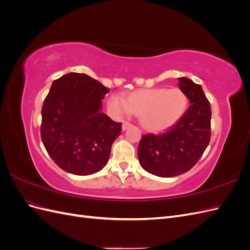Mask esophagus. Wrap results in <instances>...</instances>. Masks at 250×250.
<instances>
[{
	"label": "esophagus",
	"instance_id": "obj_1",
	"mask_svg": "<svg viewBox=\"0 0 250 250\" xmlns=\"http://www.w3.org/2000/svg\"><path fill=\"white\" fill-rule=\"evenodd\" d=\"M131 126V123H129V122H127V121H124L123 122V124H122V129L123 130H126L128 127H130Z\"/></svg>",
	"mask_w": 250,
	"mask_h": 250
}]
</instances>
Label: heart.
Masks as SVG:
<instances>
[{"label": "heart", "mask_w": 250, "mask_h": 250, "mask_svg": "<svg viewBox=\"0 0 250 250\" xmlns=\"http://www.w3.org/2000/svg\"><path fill=\"white\" fill-rule=\"evenodd\" d=\"M107 106L116 116L140 115L142 125L148 130L160 131L175 124L188 107V97L179 87L143 88L133 90L127 99L112 94Z\"/></svg>", "instance_id": "1"}]
</instances>
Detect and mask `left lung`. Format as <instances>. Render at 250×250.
<instances>
[{
    "mask_svg": "<svg viewBox=\"0 0 250 250\" xmlns=\"http://www.w3.org/2000/svg\"><path fill=\"white\" fill-rule=\"evenodd\" d=\"M179 88L191 105L177 122L160 134H144L139 144L140 164L160 177H173L191 170L210 140V104L200 84L179 78Z\"/></svg>",
    "mask_w": 250,
    "mask_h": 250,
    "instance_id": "obj_1",
    "label": "left lung"
}]
</instances>
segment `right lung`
<instances>
[{"mask_svg": "<svg viewBox=\"0 0 250 250\" xmlns=\"http://www.w3.org/2000/svg\"><path fill=\"white\" fill-rule=\"evenodd\" d=\"M109 92L84 74L69 73L53 81L42 108L41 137L48 154L65 172L90 175L107 164L122 130L101 112Z\"/></svg>", "mask_w": 250, "mask_h": 250, "instance_id": "right-lung-1", "label": "right lung"}]
</instances>
